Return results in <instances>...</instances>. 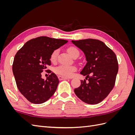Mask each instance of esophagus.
Returning a JSON list of instances; mask_svg holds the SVG:
<instances>
[{
	"label": "esophagus",
	"instance_id": "34e87169",
	"mask_svg": "<svg viewBox=\"0 0 135 135\" xmlns=\"http://www.w3.org/2000/svg\"><path fill=\"white\" fill-rule=\"evenodd\" d=\"M58 78H59V79L60 80H66V79H69V78L62 76H60V75H59V76H58Z\"/></svg>",
	"mask_w": 135,
	"mask_h": 135
}]
</instances>
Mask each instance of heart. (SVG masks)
Here are the masks:
<instances>
[{
    "label": "heart",
    "mask_w": 135,
    "mask_h": 135,
    "mask_svg": "<svg viewBox=\"0 0 135 135\" xmlns=\"http://www.w3.org/2000/svg\"><path fill=\"white\" fill-rule=\"evenodd\" d=\"M67 51L73 58L78 57L79 55V51L75 47H70L67 49ZM59 53L58 49L55 50L52 52L50 56V60L52 62H55ZM76 70V67L74 65H61L55 68V72L59 75L70 77L73 76L74 73Z\"/></svg>",
    "instance_id": "b5f03b06"
}]
</instances>
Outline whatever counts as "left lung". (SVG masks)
<instances>
[{"instance_id":"8db88e82","label":"left lung","mask_w":135,"mask_h":135,"mask_svg":"<svg viewBox=\"0 0 135 135\" xmlns=\"http://www.w3.org/2000/svg\"><path fill=\"white\" fill-rule=\"evenodd\" d=\"M82 51L87 63L80 74L86 75L78 88L74 89L76 96L88 104L100 103L112 91L118 71L116 55L105 44L97 39L72 40Z\"/></svg>"}]
</instances>
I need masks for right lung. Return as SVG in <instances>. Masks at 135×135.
Instances as JSON below:
<instances>
[{
  "instance_id": "1",
  "label": "right lung",
  "mask_w": 135,
  "mask_h": 135,
  "mask_svg": "<svg viewBox=\"0 0 135 135\" xmlns=\"http://www.w3.org/2000/svg\"><path fill=\"white\" fill-rule=\"evenodd\" d=\"M67 42L64 39L39 36L28 40L16 54L12 70L16 85L30 103L42 104L55 93L59 83L57 76L51 71L44 80L41 73L51 65L52 52Z\"/></svg>"
}]
</instances>
